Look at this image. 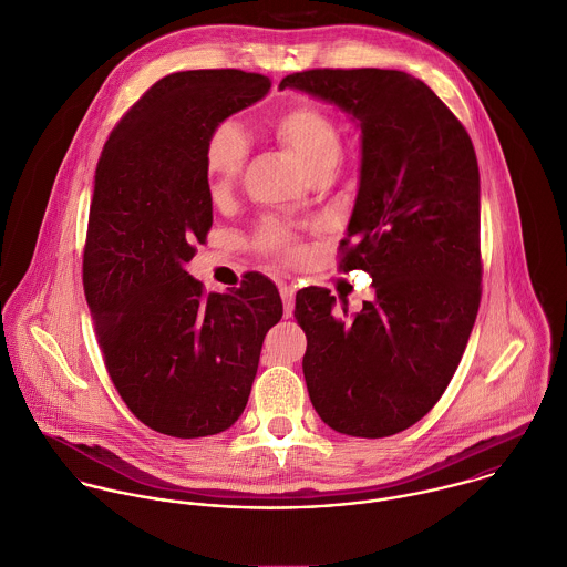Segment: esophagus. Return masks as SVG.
<instances>
[{"instance_id": "1", "label": "esophagus", "mask_w": 567, "mask_h": 567, "mask_svg": "<svg viewBox=\"0 0 567 567\" xmlns=\"http://www.w3.org/2000/svg\"><path fill=\"white\" fill-rule=\"evenodd\" d=\"M280 296H282V305H285V316L291 318L293 307H296V287L282 282V285H280Z\"/></svg>"}]
</instances>
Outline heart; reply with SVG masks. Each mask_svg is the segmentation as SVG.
<instances>
[{
    "label": "heart",
    "mask_w": 567,
    "mask_h": 567,
    "mask_svg": "<svg viewBox=\"0 0 567 567\" xmlns=\"http://www.w3.org/2000/svg\"><path fill=\"white\" fill-rule=\"evenodd\" d=\"M271 131L296 153L311 177H320L338 168L343 155L340 124L318 105L298 103L287 107L271 120ZM247 157L249 140L234 120H224L210 131L204 146V175L208 195L215 202L224 199L236 188ZM251 243L256 251L271 258L296 260L300 256L298 236L274 219L260 224Z\"/></svg>",
    "instance_id": "1"
}]
</instances>
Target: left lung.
<instances>
[{"label":"left lung","mask_w":567,"mask_h":567,"mask_svg":"<svg viewBox=\"0 0 567 567\" xmlns=\"http://www.w3.org/2000/svg\"><path fill=\"white\" fill-rule=\"evenodd\" d=\"M352 114L361 128L357 204L340 269L372 276L374 302L349 320L336 296L300 289L302 370L320 419L340 434L385 439L443 396L482 298L480 171L452 110L399 70H305L280 81Z\"/></svg>","instance_id":"left-lung-1"}]
</instances>
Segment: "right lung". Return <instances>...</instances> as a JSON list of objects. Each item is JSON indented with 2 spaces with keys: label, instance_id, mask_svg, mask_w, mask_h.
<instances>
[{
  "label": "right lung",
  "instance_id": "1",
  "mask_svg": "<svg viewBox=\"0 0 567 567\" xmlns=\"http://www.w3.org/2000/svg\"><path fill=\"white\" fill-rule=\"evenodd\" d=\"M269 87L243 70L168 74L122 115L96 166L85 298L120 399L166 436H213L238 421L262 340L282 318L262 274L206 293L186 271L213 227L206 140Z\"/></svg>",
  "mask_w": 567,
  "mask_h": 567
}]
</instances>
